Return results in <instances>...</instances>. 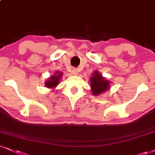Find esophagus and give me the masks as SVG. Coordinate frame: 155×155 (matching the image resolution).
<instances>
[{
	"label": "esophagus",
	"mask_w": 155,
	"mask_h": 155,
	"mask_svg": "<svg viewBox=\"0 0 155 155\" xmlns=\"http://www.w3.org/2000/svg\"><path fill=\"white\" fill-rule=\"evenodd\" d=\"M71 72H72V75H77V74H78V71H77V70H76V69H72Z\"/></svg>",
	"instance_id": "obj_1"
}]
</instances>
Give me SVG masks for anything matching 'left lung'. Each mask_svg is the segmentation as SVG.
<instances>
[{"label": "left lung", "instance_id": "obj_1", "mask_svg": "<svg viewBox=\"0 0 155 155\" xmlns=\"http://www.w3.org/2000/svg\"><path fill=\"white\" fill-rule=\"evenodd\" d=\"M110 82L103 77L102 74L99 73L98 71L95 70L93 72L92 76L90 78V86H91L92 95H98L106 92L110 89Z\"/></svg>", "mask_w": 155, "mask_h": 155}]
</instances>
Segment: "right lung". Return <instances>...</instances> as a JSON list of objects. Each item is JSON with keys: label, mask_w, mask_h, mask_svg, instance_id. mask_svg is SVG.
<instances>
[{"label": "right lung", "mask_w": 155, "mask_h": 155, "mask_svg": "<svg viewBox=\"0 0 155 155\" xmlns=\"http://www.w3.org/2000/svg\"><path fill=\"white\" fill-rule=\"evenodd\" d=\"M62 75L63 73L62 72L56 71L54 74L51 75L49 78H47V81H45V87L53 89V91H54V89L56 88V87L60 83V81L61 78H62Z\"/></svg>", "instance_id": "right-lung-1"}]
</instances>
